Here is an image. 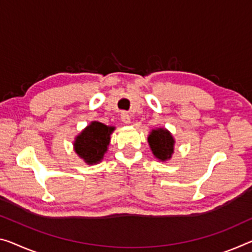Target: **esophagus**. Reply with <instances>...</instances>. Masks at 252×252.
Instances as JSON below:
<instances>
[{
    "label": "esophagus",
    "instance_id": "obj_1",
    "mask_svg": "<svg viewBox=\"0 0 252 252\" xmlns=\"http://www.w3.org/2000/svg\"><path fill=\"white\" fill-rule=\"evenodd\" d=\"M121 118H122V122L125 123V124H130V116L127 114V113H122L121 115Z\"/></svg>",
    "mask_w": 252,
    "mask_h": 252
}]
</instances>
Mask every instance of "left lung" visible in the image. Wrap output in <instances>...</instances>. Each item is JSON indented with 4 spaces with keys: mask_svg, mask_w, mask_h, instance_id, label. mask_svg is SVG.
I'll return each mask as SVG.
<instances>
[{
    "mask_svg": "<svg viewBox=\"0 0 252 252\" xmlns=\"http://www.w3.org/2000/svg\"><path fill=\"white\" fill-rule=\"evenodd\" d=\"M148 142L154 158H157L158 161L165 162L172 158L176 141L172 134L166 128L158 127L151 130Z\"/></svg>",
    "mask_w": 252,
    "mask_h": 252,
    "instance_id": "8db88e82",
    "label": "left lung"
}]
</instances>
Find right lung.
Listing matches in <instances>:
<instances>
[{"mask_svg": "<svg viewBox=\"0 0 252 252\" xmlns=\"http://www.w3.org/2000/svg\"><path fill=\"white\" fill-rule=\"evenodd\" d=\"M114 130V126H107L96 121L91 122L75 137L73 149L87 164H98L108 151L110 135Z\"/></svg>", "mask_w": 252, "mask_h": 252, "instance_id": "obj_1", "label": "right lung"}]
</instances>
